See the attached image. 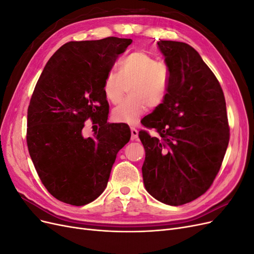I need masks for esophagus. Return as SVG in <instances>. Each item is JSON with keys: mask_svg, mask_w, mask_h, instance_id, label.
Returning a JSON list of instances; mask_svg holds the SVG:
<instances>
[{"mask_svg": "<svg viewBox=\"0 0 254 254\" xmlns=\"http://www.w3.org/2000/svg\"><path fill=\"white\" fill-rule=\"evenodd\" d=\"M139 137V131L135 128H131V141H136Z\"/></svg>", "mask_w": 254, "mask_h": 254, "instance_id": "obj_1", "label": "esophagus"}]
</instances>
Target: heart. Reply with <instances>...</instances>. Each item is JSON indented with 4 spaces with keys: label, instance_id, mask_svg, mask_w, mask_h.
I'll return each instance as SVG.
<instances>
[{
    "label": "heart",
    "instance_id": "b5f03b06",
    "mask_svg": "<svg viewBox=\"0 0 254 254\" xmlns=\"http://www.w3.org/2000/svg\"><path fill=\"white\" fill-rule=\"evenodd\" d=\"M170 80V68L147 53L135 51L123 58L120 72H107L103 92L107 101L119 104L128 88L129 97L112 111V118L119 123L134 125L147 110L156 109L165 101Z\"/></svg>",
    "mask_w": 254,
    "mask_h": 254
}]
</instances>
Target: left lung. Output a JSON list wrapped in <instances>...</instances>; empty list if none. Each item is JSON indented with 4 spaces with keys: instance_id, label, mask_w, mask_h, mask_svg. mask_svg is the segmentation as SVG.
Segmentation results:
<instances>
[{
    "instance_id": "obj_1",
    "label": "left lung",
    "mask_w": 254,
    "mask_h": 254,
    "mask_svg": "<svg viewBox=\"0 0 254 254\" xmlns=\"http://www.w3.org/2000/svg\"><path fill=\"white\" fill-rule=\"evenodd\" d=\"M170 68L164 103L144 122L160 137L139 133L145 149L146 190L168 205L195 200L210 189L229 144L224 92L216 76L190 45L160 40Z\"/></svg>"
}]
</instances>
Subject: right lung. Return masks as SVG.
Here are the masks:
<instances>
[{
  "label": "right lung",
  "mask_w": 254,
  "mask_h": 254,
  "mask_svg": "<svg viewBox=\"0 0 254 254\" xmlns=\"http://www.w3.org/2000/svg\"><path fill=\"white\" fill-rule=\"evenodd\" d=\"M131 39L71 41L51 57L27 109L26 142L38 176L58 200L84 205L108 183L117 153L130 140L125 124L107 123L109 104L104 78ZM91 118L93 138L82 134Z\"/></svg>",
  "instance_id": "1"
}]
</instances>
